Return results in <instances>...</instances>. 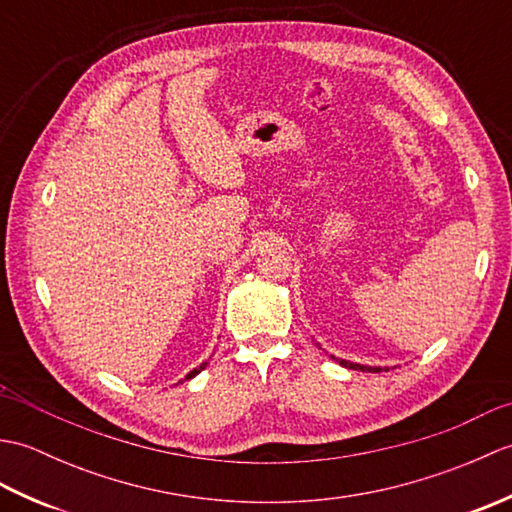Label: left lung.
<instances>
[{"mask_svg": "<svg viewBox=\"0 0 512 512\" xmlns=\"http://www.w3.org/2000/svg\"><path fill=\"white\" fill-rule=\"evenodd\" d=\"M334 358V356H332ZM336 363L347 367V369H358V372H387V367H369V365H358V363H352V361H345V358H334Z\"/></svg>", "mask_w": 512, "mask_h": 512, "instance_id": "obj_1", "label": "left lung"}]
</instances>
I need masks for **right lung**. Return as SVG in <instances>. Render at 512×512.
I'll list each match as a JSON object with an SVG mask.
<instances>
[{"mask_svg":"<svg viewBox=\"0 0 512 512\" xmlns=\"http://www.w3.org/2000/svg\"><path fill=\"white\" fill-rule=\"evenodd\" d=\"M204 367H206V363H202L200 367H195V369H193V372H189L187 376H184V380H189V378H193V376H198V374L202 372V369H204Z\"/></svg>","mask_w":512,"mask_h":512,"instance_id":"obj_1","label":"right lung"}]
</instances>
